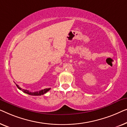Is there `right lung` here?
Returning <instances> with one entry per match:
<instances>
[{"label":"right lung","instance_id":"obj_1","mask_svg":"<svg viewBox=\"0 0 127 127\" xmlns=\"http://www.w3.org/2000/svg\"><path fill=\"white\" fill-rule=\"evenodd\" d=\"M16 86H17V87L18 88L19 90H22L23 92L24 93H25L28 94H29V95H43V94H45L46 93H47L48 91H49L51 88H48V89H44L43 90H40L38 91V92H29V90H25V89H22L18 85H17L16 84Z\"/></svg>","mask_w":127,"mask_h":127}]
</instances>
